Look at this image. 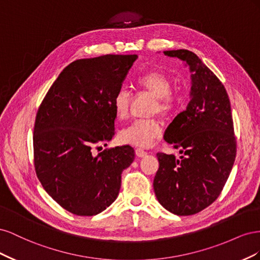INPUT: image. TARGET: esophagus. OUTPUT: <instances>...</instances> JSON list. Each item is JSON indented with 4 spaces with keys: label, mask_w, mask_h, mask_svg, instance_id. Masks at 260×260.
<instances>
[{
    "label": "esophagus",
    "mask_w": 260,
    "mask_h": 260,
    "mask_svg": "<svg viewBox=\"0 0 260 260\" xmlns=\"http://www.w3.org/2000/svg\"><path fill=\"white\" fill-rule=\"evenodd\" d=\"M136 154H137V156H139V157H144L147 153L144 151V149H142V148H137V149H136Z\"/></svg>",
    "instance_id": "1"
}]
</instances>
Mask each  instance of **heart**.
<instances>
[{"label": "heart", "instance_id": "1", "mask_svg": "<svg viewBox=\"0 0 260 260\" xmlns=\"http://www.w3.org/2000/svg\"><path fill=\"white\" fill-rule=\"evenodd\" d=\"M136 84L140 90L148 92L155 96L152 112L168 117L179 108L182 99L178 92L172 91L170 78L159 70H151L139 76ZM130 92L128 89L120 88L115 94L113 105L118 118H125L129 112ZM161 135V127L155 119H139L132 121L127 127L120 130L118 139L121 143L141 147L151 146L156 139Z\"/></svg>", "mask_w": 260, "mask_h": 260}]
</instances>
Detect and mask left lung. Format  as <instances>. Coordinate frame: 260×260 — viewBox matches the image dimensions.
I'll use <instances>...</instances> for the list:
<instances>
[{"instance_id":"8db88e82","label":"left lung","mask_w":260,"mask_h":260,"mask_svg":"<svg viewBox=\"0 0 260 260\" xmlns=\"http://www.w3.org/2000/svg\"><path fill=\"white\" fill-rule=\"evenodd\" d=\"M186 61L192 72L191 101L165 131L164 139L182 154L157 153L156 198L178 216L198 214L221 193L237 155L230 100L224 85L196 54L165 51Z\"/></svg>"}]
</instances>
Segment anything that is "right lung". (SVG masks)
Returning <instances> with one entry per match:
<instances>
[{"mask_svg": "<svg viewBox=\"0 0 260 260\" xmlns=\"http://www.w3.org/2000/svg\"><path fill=\"white\" fill-rule=\"evenodd\" d=\"M138 55L81 58L69 64L46 93L36 116L34 161L44 190L77 216H93L117 199L121 172L135 159L130 145L93 147L115 135L113 100Z\"/></svg>", "mask_w": 260, "mask_h": 260, "instance_id": "obj_1", "label": "right lung"}]
</instances>
